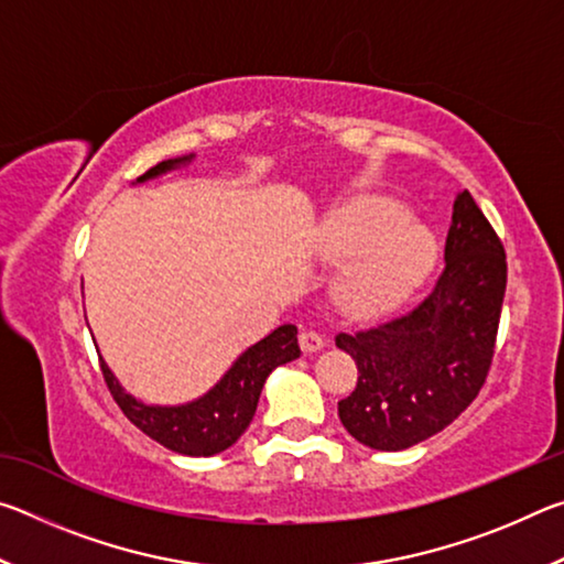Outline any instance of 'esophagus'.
<instances>
[{
	"label": "esophagus",
	"instance_id": "34e87169",
	"mask_svg": "<svg viewBox=\"0 0 564 564\" xmlns=\"http://www.w3.org/2000/svg\"><path fill=\"white\" fill-rule=\"evenodd\" d=\"M299 343H301L303 352H316L323 348V336L316 330H301Z\"/></svg>",
	"mask_w": 564,
	"mask_h": 564
}]
</instances>
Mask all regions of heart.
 I'll use <instances>...</instances> for the list:
<instances>
[{"mask_svg": "<svg viewBox=\"0 0 564 564\" xmlns=\"http://www.w3.org/2000/svg\"><path fill=\"white\" fill-rule=\"evenodd\" d=\"M316 256L326 265H346L336 285L340 308L356 318H378L427 281L437 246L398 202L360 198L323 224Z\"/></svg>", "mask_w": 564, "mask_h": 564, "instance_id": "obj_1", "label": "heart"}]
</instances>
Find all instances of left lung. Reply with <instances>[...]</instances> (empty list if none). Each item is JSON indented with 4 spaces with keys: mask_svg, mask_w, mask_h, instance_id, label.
I'll list each match as a JSON object with an SVG mask.
<instances>
[{
    "mask_svg": "<svg viewBox=\"0 0 564 564\" xmlns=\"http://www.w3.org/2000/svg\"><path fill=\"white\" fill-rule=\"evenodd\" d=\"M505 283L500 238L470 191H460L433 293L408 316L336 336L358 366L356 390L338 403L343 427L395 453L451 425L488 378Z\"/></svg>",
    "mask_w": 564,
    "mask_h": 564,
    "instance_id": "8db88e82",
    "label": "left lung"
}]
</instances>
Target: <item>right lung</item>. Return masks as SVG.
<instances>
[{
	"label": "right lung",
	"instance_id": "1",
	"mask_svg": "<svg viewBox=\"0 0 564 564\" xmlns=\"http://www.w3.org/2000/svg\"><path fill=\"white\" fill-rule=\"evenodd\" d=\"M191 161L194 154L161 161L144 176H139L137 184L188 166ZM299 356V328L285 323L256 346L246 348L208 393L181 405H151L133 398L111 373L107 360L99 356V362L113 400L141 433L178 455L208 457L228 451L246 433L259 405L265 378L283 362H291Z\"/></svg>",
	"mask_w": 564,
	"mask_h": 564
}]
</instances>
